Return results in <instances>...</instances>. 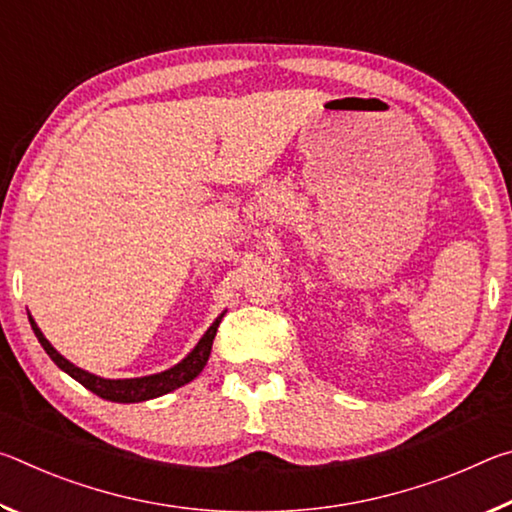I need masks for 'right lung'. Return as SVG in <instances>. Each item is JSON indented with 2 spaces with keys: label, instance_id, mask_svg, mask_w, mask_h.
I'll list each match as a JSON object with an SVG mask.
<instances>
[{
  "label": "right lung",
  "instance_id": "obj_1",
  "mask_svg": "<svg viewBox=\"0 0 512 512\" xmlns=\"http://www.w3.org/2000/svg\"><path fill=\"white\" fill-rule=\"evenodd\" d=\"M221 318H223V314L216 318L210 327H207V332L201 336V341L194 345V350L189 352L183 361H178L176 366H171L169 370L155 372V375L133 377V379H103L99 375H92V372H88V370L74 366L72 361H67L63 354H60L54 345L45 339V334L40 332V327L36 325L33 316H29V323H31L33 334H36V339L40 341L42 348H45L51 361H54L60 370L67 372L69 377L79 381L81 386L88 388V391H92L94 395L103 397V400L119 402V404H133V402H146V400H153V397L167 395L201 375V370L205 368L207 359H210L212 341L216 336V329H219Z\"/></svg>",
  "mask_w": 512,
  "mask_h": 512
}]
</instances>
